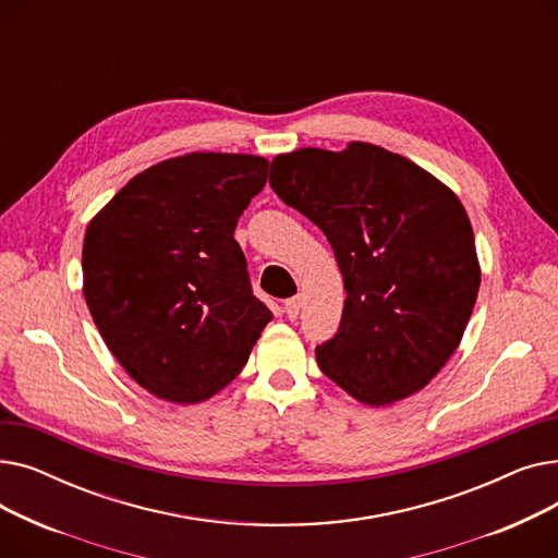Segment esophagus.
<instances>
[{
	"label": "esophagus",
	"instance_id": "obj_1",
	"mask_svg": "<svg viewBox=\"0 0 558 558\" xmlns=\"http://www.w3.org/2000/svg\"><path fill=\"white\" fill-rule=\"evenodd\" d=\"M301 307H303V299H301V296H294V299L284 301V312H287V316H289L291 320H296V318H299Z\"/></svg>",
	"mask_w": 558,
	"mask_h": 558
}]
</instances>
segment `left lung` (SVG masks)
Segmentation results:
<instances>
[{"label": "left lung", "mask_w": 558, "mask_h": 558, "mask_svg": "<svg viewBox=\"0 0 558 558\" xmlns=\"http://www.w3.org/2000/svg\"><path fill=\"white\" fill-rule=\"evenodd\" d=\"M269 185L326 232L343 276L341 326L316 345L318 368L368 407L425 389L459 348L482 280L457 194L371 142L280 154Z\"/></svg>", "instance_id": "1"}]
</instances>
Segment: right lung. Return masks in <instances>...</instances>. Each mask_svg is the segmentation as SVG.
Masks as SVG:
<instances>
[{
    "label": "right lung",
    "instance_id": "right-lung-1",
    "mask_svg": "<svg viewBox=\"0 0 558 558\" xmlns=\"http://www.w3.org/2000/svg\"><path fill=\"white\" fill-rule=\"evenodd\" d=\"M267 171L248 154L175 156L133 175L87 223L85 303L117 362L160 400L219 393L274 318L234 240Z\"/></svg>",
    "mask_w": 558,
    "mask_h": 558
}]
</instances>
